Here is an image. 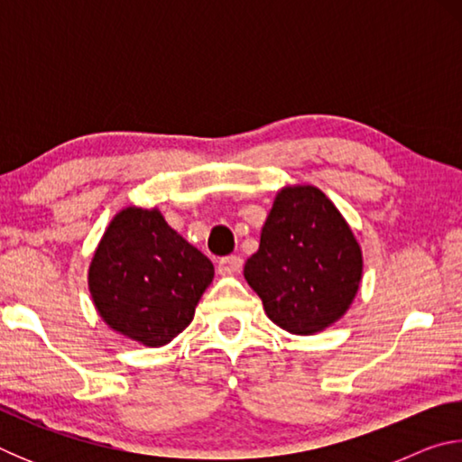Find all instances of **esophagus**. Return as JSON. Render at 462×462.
Wrapping results in <instances>:
<instances>
[{
  "mask_svg": "<svg viewBox=\"0 0 462 462\" xmlns=\"http://www.w3.org/2000/svg\"><path fill=\"white\" fill-rule=\"evenodd\" d=\"M242 269V259L240 256H224L217 263V271H220V275H236Z\"/></svg>",
  "mask_w": 462,
  "mask_h": 462,
  "instance_id": "esophagus-1",
  "label": "esophagus"
}]
</instances>
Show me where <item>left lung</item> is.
<instances>
[{
    "label": "left lung",
    "mask_w": 462,
    "mask_h": 462,
    "mask_svg": "<svg viewBox=\"0 0 462 462\" xmlns=\"http://www.w3.org/2000/svg\"><path fill=\"white\" fill-rule=\"evenodd\" d=\"M363 267L361 245L332 199L314 185H287L275 195L245 279L273 324L311 336L353 306Z\"/></svg>",
    "instance_id": "obj_1"
}]
</instances>
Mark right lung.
Returning a JSON list of instances; mask_svg holds the SVG:
<instances>
[{
    "label": "right lung",
    "mask_w": 462,
    "mask_h": 462,
    "mask_svg": "<svg viewBox=\"0 0 462 462\" xmlns=\"http://www.w3.org/2000/svg\"><path fill=\"white\" fill-rule=\"evenodd\" d=\"M214 264L165 222L159 208H124L112 217L88 271L99 318L148 348L191 324Z\"/></svg>",
    "instance_id": "add662e5"
}]
</instances>
